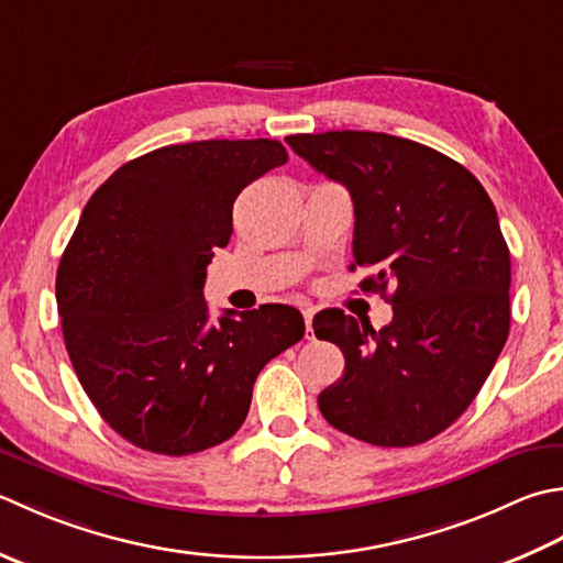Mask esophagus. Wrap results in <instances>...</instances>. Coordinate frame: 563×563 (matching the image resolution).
Listing matches in <instances>:
<instances>
[{"label": "esophagus", "mask_w": 563, "mask_h": 563, "mask_svg": "<svg viewBox=\"0 0 563 563\" xmlns=\"http://www.w3.org/2000/svg\"><path fill=\"white\" fill-rule=\"evenodd\" d=\"M302 317H305L307 339H312V317H314V310H312V307H305V310H302Z\"/></svg>", "instance_id": "1"}]
</instances>
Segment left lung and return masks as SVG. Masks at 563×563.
<instances>
[{
	"label": "left lung",
	"instance_id": "obj_1",
	"mask_svg": "<svg viewBox=\"0 0 563 563\" xmlns=\"http://www.w3.org/2000/svg\"><path fill=\"white\" fill-rule=\"evenodd\" d=\"M285 141L349 190L351 271L371 268L361 290L393 305L378 332L336 307L314 314V336L346 358L319 410L366 444H422L464 415L508 341L510 251L490 197L464 165L410 139L327 131Z\"/></svg>",
	"mask_w": 563,
	"mask_h": 563
}]
</instances>
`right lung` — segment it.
I'll use <instances>...</instances> for the list:
<instances>
[{"mask_svg": "<svg viewBox=\"0 0 563 563\" xmlns=\"http://www.w3.org/2000/svg\"><path fill=\"white\" fill-rule=\"evenodd\" d=\"M285 161L271 139L163 146L85 205L55 275L63 339L87 398L134 446L185 456L227 442L261 368L302 339L290 305L212 322L202 295L239 192Z\"/></svg>", "mask_w": 563, "mask_h": 563, "instance_id": "right-lung-1", "label": "right lung"}]
</instances>
